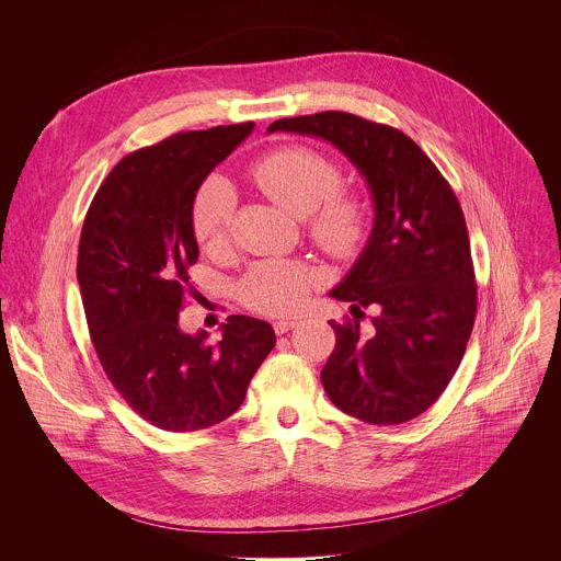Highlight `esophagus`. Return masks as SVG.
I'll return each instance as SVG.
<instances>
[{"label": "esophagus", "instance_id": "obj_1", "mask_svg": "<svg viewBox=\"0 0 561 561\" xmlns=\"http://www.w3.org/2000/svg\"><path fill=\"white\" fill-rule=\"evenodd\" d=\"M297 325H299L297 319H279V321L273 323V330H275V334H286L288 330H293Z\"/></svg>", "mask_w": 561, "mask_h": 561}]
</instances>
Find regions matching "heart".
<instances>
[{
    "label": "heart",
    "mask_w": 561,
    "mask_h": 561,
    "mask_svg": "<svg viewBox=\"0 0 561 561\" xmlns=\"http://www.w3.org/2000/svg\"><path fill=\"white\" fill-rule=\"evenodd\" d=\"M253 183L293 216H306L310 240L332 257H350L363 242L367 211L358 196L339 190L341 170L325 154L306 146H286L251 168ZM233 192L220 176L196 190L190 218L196 240L218 249L229 231ZM314 284V271L297 260L255 262L238 284L240 301L262 314L299 310Z\"/></svg>",
    "instance_id": "obj_1"
}]
</instances>
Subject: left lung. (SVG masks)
Listing matches in <instances>:
<instances>
[{
	"mask_svg": "<svg viewBox=\"0 0 561 561\" xmlns=\"http://www.w3.org/2000/svg\"><path fill=\"white\" fill-rule=\"evenodd\" d=\"M321 137L363 174L376 207L369 240L330 293L352 301L330 321L336 345L321 382L343 413L367 424H404L437 402L466 354L477 282L463 209L426 152L402 130L343 111L284 117L268 133ZM360 307H374L363 337Z\"/></svg>",
	"mask_w": 561,
	"mask_h": 561,
	"instance_id": "8db88e82",
	"label": "left lung"
}]
</instances>
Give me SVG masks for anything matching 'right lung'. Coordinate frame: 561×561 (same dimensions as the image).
I'll use <instances>...</instances> for the list:
<instances>
[{
  "label": "right lung",
  "instance_id": "right-lung-1",
  "mask_svg": "<svg viewBox=\"0 0 561 561\" xmlns=\"http://www.w3.org/2000/svg\"><path fill=\"white\" fill-rule=\"evenodd\" d=\"M253 122L176 133L126 154L87 211L76 277L100 365L146 422L170 433L209 428L238 411L275 347L266 321L231 314L222 339L185 334L179 310L198 260L192 201Z\"/></svg>",
  "mask_w": 561,
  "mask_h": 561
}]
</instances>
